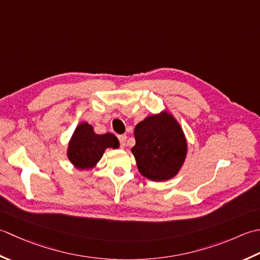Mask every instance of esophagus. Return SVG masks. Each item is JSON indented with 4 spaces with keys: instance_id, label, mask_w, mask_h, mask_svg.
Masks as SVG:
<instances>
[{
    "instance_id": "34e87169",
    "label": "esophagus",
    "mask_w": 260,
    "mask_h": 260,
    "mask_svg": "<svg viewBox=\"0 0 260 260\" xmlns=\"http://www.w3.org/2000/svg\"><path fill=\"white\" fill-rule=\"evenodd\" d=\"M118 139L120 141V146L121 147H124L125 146V140H126V136L125 135H121V136H118Z\"/></svg>"
}]
</instances>
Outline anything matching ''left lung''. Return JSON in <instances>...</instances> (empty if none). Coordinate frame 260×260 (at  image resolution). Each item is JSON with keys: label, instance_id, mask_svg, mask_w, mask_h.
<instances>
[{"label": "left lung", "instance_id": "8db88e82", "mask_svg": "<svg viewBox=\"0 0 260 260\" xmlns=\"http://www.w3.org/2000/svg\"><path fill=\"white\" fill-rule=\"evenodd\" d=\"M136 145L131 151L141 175L151 181L174 177L186 157V140L171 114L148 116L135 128Z\"/></svg>", "mask_w": 260, "mask_h": 260}]
</instances>
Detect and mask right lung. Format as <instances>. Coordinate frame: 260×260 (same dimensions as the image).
I'll return each mask as SVG.
<instances>
[{
    "instance_id": "add662e5",
    "label": "right lung",
    "mask_w": 260,
    "mask_h": 260,
    "mask_svg": "<svg viewBox=\"0 0 260 260\" xmlns=\"http://www.w3.org/2000/svg\"><path fill=\"white\" fill-rule=\"evenodd\" d=\"M119 147V140L112 134L96 135L92 125L86 122L79 124L68 146L67 156L73 165L81 168H92L95 166L107 148Z\"/></svg>"
}]
</instances>
